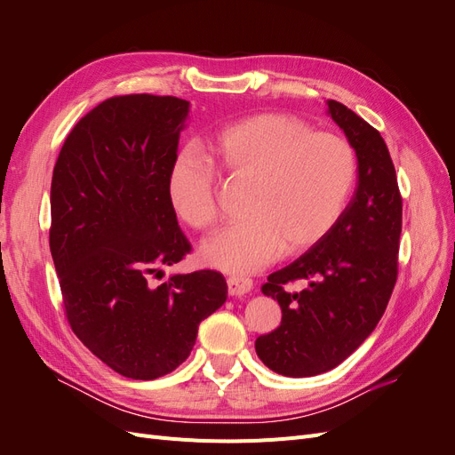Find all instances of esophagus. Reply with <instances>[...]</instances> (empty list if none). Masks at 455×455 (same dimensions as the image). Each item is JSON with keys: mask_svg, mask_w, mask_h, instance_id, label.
<instances>
[{"mask_svg": "<svg viewBox=\"0 0 455 455\" xmlns=\"http://www.w3.org/2000/svg\"><path fill=\"white\" fill-rule=\"evenodd\" d=\"M254 288L252 279L243 277V275H233V277L228 279V291L231 296H244L249 294Z\"/></svg>", "mask_w": 455, "mask_h": 455, "instance_id": "34e87169", "label": "esophagus"}]
</instances>
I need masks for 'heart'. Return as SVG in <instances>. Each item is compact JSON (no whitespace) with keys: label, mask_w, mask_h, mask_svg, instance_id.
<instances>
[{"label":"heart","mask_w":455,"mask_h":455,"mask_svg":"<svg viewBox=\"0 0 455 455\" xmlns=\"http://www.w3.org/2000/svg\"><path fill=\"white\" fill-rule=\"evenodd\" d=\"M209 151L231 182L249 184L241 222L203 244L204 264L251 273L283 251L299 254L321 243L347 209L356 182L353 146L332 132H313L288 114H259L216 132ZM174 211L191 228L220 218L218 176L209 163L180 154L169 171Z\"/></svg>","instance_id":"1"}]
</instances>
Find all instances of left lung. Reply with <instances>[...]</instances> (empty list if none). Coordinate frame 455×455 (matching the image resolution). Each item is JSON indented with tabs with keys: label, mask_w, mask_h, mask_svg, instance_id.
Here are the masks:
<instances>
[{
	"label": "left lung",
	"mask_w": 455,
	"mask_h": 455,
	"mask_svg": "<svg viewBox=\"0 0 455 455\" xmlns=\"http://www.w3.org/2000/svg\"><path fill=\"white\" fill-rule=\"evenodd\" d=\"M328 114L356 154L359 184L328 235L291 266L271 273L261 292L279 301L283 319L256 339V353L283 376L306 378L336 368L374 332L398 275L403 196L378 129L341 102ZM307 280L304 291L287 288Z\"/></svg>",
	"instance_id": "8db88e82"
}]
</instances>
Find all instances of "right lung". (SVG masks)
<instances>
[{
  "instance_id": "1",
  "label": "right lung",
  "mask_w": 455,
  "mask_h": 455,
  "mask_svg": "<svg viewBox=\"0 0 455 455\" xmlns=\"http://www.w3.org/2000/svg\"><path fill=\"white\" fill-rule=\"evenodd\" d=\"M188 108L176 96H112L76 123L52 171L49 246L66 319L132 379L180 366L228 298L212 269L156 283L191 252L169 196Z\"/></svg>"
}]
</instances>
